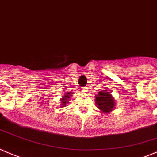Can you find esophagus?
Here are the masks:
<instances>
[{
    "mask_svg": "<svg viewBox=\"0 0 157 157\" xmlns=\"http://www.w3.org/2000/svg\"><path fill=\"white\" fill-rule=\"evenodd\" d=\"M86 88L87 87H86V86H84V87H81V90H83V92H86Z\"/></svg>",
    "mask_w": 157,
    "mask_h": 157,
    "instance_id": "34e87169",
    "label": "esophagus"
}]
</instances>
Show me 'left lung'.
Here are the masks:
<instances>
[{"instance_id":"1","label":"left lung","mask_w":157,"mask_h":157,"mask_svg":"<svg viewBox=\"0 0 157 157\" xmlns=\"http://www.w3.org/2000/svg\"><path fill=\"white\" fill-rule=\"evenodd\" d=\"M111 93V91L102 90L97 94V95L95 96V103L97 107L105 114L110 113L115 108L116 101Z\"/></svg>"}]
</instances>
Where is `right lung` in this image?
<instances>
[{"mask_svg": "<svg viewBox=\"0 0 157 157\" xmlns=\"http://www.w3.org/2000/svg\"><path fill=\"white\" fill-rule=\"evenodd\" d=\"M74 94L73 92H67L63 93L64 95L63 96V97L61 98V103H60V107H65L66 105L69 103V100L71 98V97L72 96V94Z\"/></svg>", "mask_w": 157, "mask_h": 157, "instance_id": "obj_1", "label": "right lung"}]
</instances>
